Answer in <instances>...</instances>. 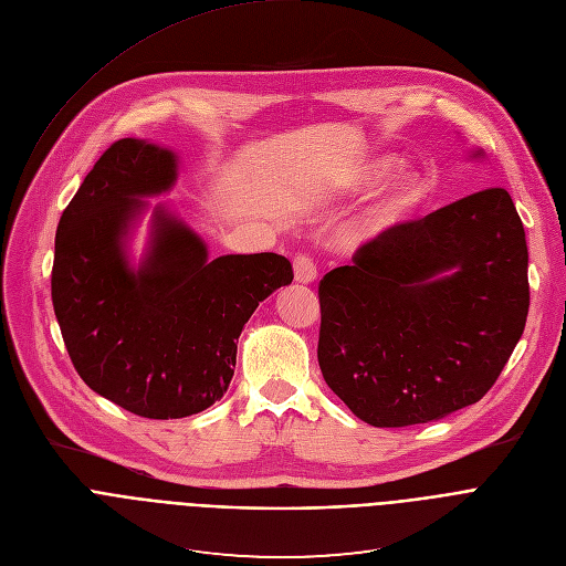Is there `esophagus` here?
<instances>
[{
	"instance_id": "1",
	"label": "esophagus",
	"mask_w": 566,
	"mask_h": 566,
	"mask_svg": "<svg viewBox=\"0 0 566 566\" xmlns=\"http://www.w3.org/2000/svg\"><path fill=\"white\" fill-rule=\"evenodd\" d=\"M316 275H318V271H316V263L312 261V256L297 254L293 259V277H295V282L312 284L316 280Z\"/></svg>"
}]
</instances>
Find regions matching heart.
Returning <instances> with one entry per match:
<instances>
[{"label":"heart","instance_id":"heart-1","mask_svg":"<svg viewBox=\"0 0 566 566\" xmlns=\"http://www.w3.org/2000/svg\"><path fill=\"white\" fill-rule=\"evenodd\" d=\"M396 168L394 157H378L364 164V168L357 175V188H370L378 181H382L391 170ZM423 200V179L411 172L402 170L398 172L389 186L382 191V196L375 200V205L368 209L364 220V237H380L402 222L413 209H417Z\"/></svg>","mask_w":566,"mask_h":566}]
</instances>
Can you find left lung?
<instances>
[{"mask_svg":"<svg viewBox=\"0 0 566 566\" xmlns=\"http://www.w3.org/2000/svg\"><path fill=\"white\" fill-rule=\"evenodd\" d=\"M318 297L323 378L357 419H441L492 389L523 334V222L505 188H484L361 245Z\"/></svg>","mask_w":566,"mask_h":566,"instance_id":"1","label":"left lung"}]
</instances>
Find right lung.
I'll return each instance as SVG.
<instances>
[{
  "label": "right lung",
  "instance_id": "right-lung-1",
  "mask_svg": "<svg viewBox=\"0 0 566 566\" xmlns=\"http://www.w3.org/2000/svg\"><path fill=\"white\" fill-rule=\"evenodd\" d=\"M179 175L170 147L113 143L86 175L56 230L52 303L67 355L102 398L145 419H184L228 391L252 312L291 284L275 252L222 254L166 202ZM153 210L138 262L128 243Z\"/></svg>",
  "mask_w": 566,
  "mask_h": 566
}]
</instances>
